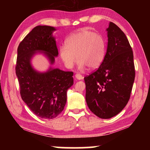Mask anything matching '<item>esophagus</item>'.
Returning a JSON list of instances; mask_svg holds the SVG:
<instances>
[{
  "mask_svg": "<svg viewBox=\"0 0 150 150\" xmlns=\"http://www.w3.org/2000/svg\"><path fill=\"white\" fill-rule=\"evenodd\" d=\"M75 78L77 79H79V80H81V79H83V76L81 75V74H79V73H77V74L75 75Z\"/></svg>",
  "mask_w": 150,
  "mask_h": 150,
  "instance_id": "1",
  "label": "esophagus"
}]
</instances>
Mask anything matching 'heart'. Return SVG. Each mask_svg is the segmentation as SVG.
Listing matches in <instances>:
<instances>
[{"instance_id": "obj_1", "label": "heart", "mask_w": 150, "mask_h": 150, "mask_svg": "<svg viewBox=\"0 0 150 150\" xmlns=\"http://www.w3.org/2000/svg\"><path fill=\"white\" fill-rule=\"evenodd\" d=\"M106 49V42L102 35L83 30L71 35L66 44L60 47L59 55L69 69L73 67L77 58L80 69L88 67L89 69H95L105 59Z\"/></svg>"}]
</instances>
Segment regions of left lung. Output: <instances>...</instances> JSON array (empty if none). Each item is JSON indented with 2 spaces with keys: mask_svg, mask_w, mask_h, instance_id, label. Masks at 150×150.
<instances>
[{
  "mask_svg": "<svg viewBox=\"0 0 150 150\" xmlns=\"http://www.w3.org/2000/svg\"><path fill=\"white\" fill-rule=\"evenodd\" d=\"M103 62L84 77L86 102L98 117L110 118L122 110L130 98L135 79L132 49L120 28L110 22Z\"/></svg>",
  "mask_w": 150,
  "mask_h": 150,
  "instance_id": "obj_1",
  "label": "left lung"
}]
</instances>
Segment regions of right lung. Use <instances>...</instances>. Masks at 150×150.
Returning a JSON list of instances; mask_svg holds the SVG:
<instances>
[{
  "label": "right lung",
  "instance_id": "obj_1",
  "mask_svg": "<svg viewBox=\"0 0 150 150\" xmlns=\"http://www.w3.org/2000/svg\"><path fill=\"white\" fill-rule=\"evenodd\" d=\"M54 27H35L18 47L16 74L20 85L22 99L35 115L42 118L52 119L64 109L67 91L73 85V71L51 69L40 73L33 69L30 59L36 51H44L54 63L58 50L54 38Z\"/></svg>",
  "mask_w": 150,
  "mask_h": 150
}]
</instances>
